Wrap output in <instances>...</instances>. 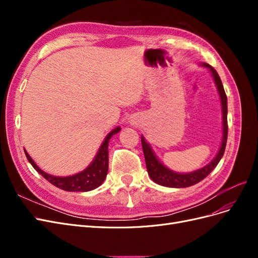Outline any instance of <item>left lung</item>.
<instances>
[{
	"label": "left lung",
	"mask_w": 258,
	"mask_h": 258,
	"mask_svg": "<svg viewBox=\"0 0 258 258\" xmlns=\"http://www.w3.org/2000/svg\"><path fill=\"white\" fill-rule=\"evenodd\" d=\"M202 66H205L206 68H209L210 71L212 72L215 84L217 86V90H218V92H220V96H221L222 110H223L224 136H223V141H222L220 152H218V154L216 155V157L206 167L195 171V172H191V173L181 174V173L173 172V171H171L163 165H161V163L158 161V159L156 158V156L154 155L151 146L145 142L144 138L142 137L141 142H142V148H143V153H144V157H145L147 172H148V174H150L153 181L159 185L167 186V187H175V188H183V187H188V186H192L195 184H197L200 181H202L205 177H207L211 172H212V170L217 166V163L220 162L221 158L224 155L226 143H227V136H228L227 97H226V93H225V90L223 87L222 81L220 79V75L217 74L215 69L209 66L208 63H205Z\"/></svg>",
	"instance_id": "left-lung-1"
}]
</instances>
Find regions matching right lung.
<instances>
[{"label": "right lung", "mask_w": 258, "mask_h": 258, "mask_svg": "<svg viewBox=\"0 0 258 258\" xmlns=\"http://www.w3.org/2000/svg\"><path fill=\"white\" fill-rule=\"evenodd\" d=\"M119 130V127L112 130L105 138L102 145H101L96 158L93 159L91 165L87 169H85L83 172L74 174L72 176L58 177L45 173L44 171H42L35 165V162L30 157L26 151L25 154L29 162L32 165V167L37 171V172L47 179L49 183L58 187V188L67 191H89L97 188V187L100 186L104 181L108 170V141H110L112 136L116 135Z\"/></svg>", "instance_id": "1"}]
</instances>
